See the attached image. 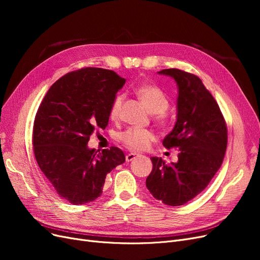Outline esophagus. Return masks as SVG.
<instances>
[{
    "label": "esophagus",
    "instance_id": "obj_1",
    "mask_svg": "<svg viewBox=\"0 0 260 260\" xmlns=\"http://www.w3.org/2000/svg\"><path fill=\"white\" fill-rule=\"evenodd\" d=\"M137 155L138 154H136V153H130V154H128L127 156H125V160L127 161H131V160H133L137 157Z\"/></svg>",
    "mask_w": 260,
    "mask_h": 260
}]
</instances>
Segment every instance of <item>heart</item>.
<instances>
[{
    "label": "heart",
    "mask_w": 260,
    "mask_h": 260,
    "mask_svg": "<svg viewBox=\"0 0 260 260\" xmlns=\"http://www.w3.org/2000/svg\"><path fill=\"white\" fill-rule=\"evenodd\" d=\"M136 94L149 112L156 114V120L158 121V123L162 125L166 123L167 120L164 112L168 108L169 102L166 94L164 93L161 89L154 84L144 83L138 86ZM122 101L123 98L121 95L117 96L114 100L111 111H109V118L112 120H117L118 117H119ZM154 133L151 130L146 129H129L120 135V140L123 144L130 149H133V151L145 149L154 140Z\"/></svg>",
    "instance_id": "1"
}]
</instances>
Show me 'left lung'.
<instances>
[{"label":"left lung","instance_id":"8db88e82","mask_svg":"<svg viewBox=\"0 0 260 260\" xmlns=\"http://www.w3.org/2000/svg\"><path fill=\"white\" fill-rule=\"evenodd\" d=\"M158 75L177 83V120L162 145L178 147L179 154L178 161L170 165L161 157H152L146 187L156 200L180 206L199 195L221 167L226 125L216 100L199 77L175 68L162 69Z\"/></svg>","mask_w":260,"mask_h":260}]
</instances>
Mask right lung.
Returning <instances> with one entry per match:
<instances>
[{
	"mask_svg": "<svg viewBox=\"0 0 260 260\" xmlns=\"http://www.w3.org/2000/svg\"><path fill=\"white\" fill-rule=\"evenodd\" d=\"M124 83L112 70L82 68L55 82L38 109L37 162L60 198L74 205L96 200L107 174L125 160L118 147L96 154L88 146L95 129L106 128L116 94Z\"/></svg>",
	"mask_w": 260,
	"mask_h": 260,
	"instance_id": "right-lung-1",
	"label": "right lung"
}]
</instances>
